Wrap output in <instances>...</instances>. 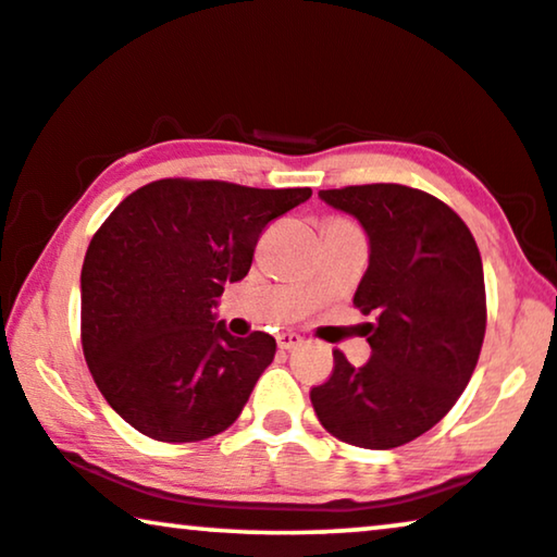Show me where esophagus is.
<instances>
[{
	"mask_svg": "<svg viewBox=\"0 0 557 557\" xmlns=\"http://www.w3.org/2000/svg\"><path fill=\"white\" fill-rule=\"evenodd\" d=\"M277 344H280V349H287V351L298 349L302 344V336L295 334V331H285V334L277 336Z\"/></svg>",
	"mask_w": 557,
	"mask_h": 557,
	"instance_id": "obj_1",
	"label": "esophagus"
}]
</instances>
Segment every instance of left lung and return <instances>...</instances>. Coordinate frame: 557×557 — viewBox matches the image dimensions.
<instances>
[{"mask_svg": "<svg viewBox=\"0 0 557 557\" xmlns=\"http://www.w3.org/2000/svg\"><path fill=\"white\" fill-rule=\"evenodd\" d=\"M355 215L370 264L355 293L368 323L362 368L334 351V372L311 391L319 421L355 447L393 449L429 432L473 375L485 334L483 262L462 218L406 185L321 189Z\"/></svg>", "mask_w": 557, "mask_h": 557, "instance_id": "left-lung-1", "label": "left lung"}]
</instances>
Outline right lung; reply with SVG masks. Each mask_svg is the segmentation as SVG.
<instances>
[{
	"label": "right lung",
	"instance_id": "right-lung-1",
	"mask_svg": "<svg viewBox=\"0 0 557 557\" xmlns=\"http://www.w3.org/2000/svg\"><path fill=\"white\" fill-rule=\"evenodd\" d=\"M308 197L311 187L159 180L112 210L84 257L82 347L117 417L159 442L234 424L277 342L231 336L213 308L246 277L267 223Z\"/></svg>",
	"mask_w": 557,
	"mask_h": 557
}]
</instances>
